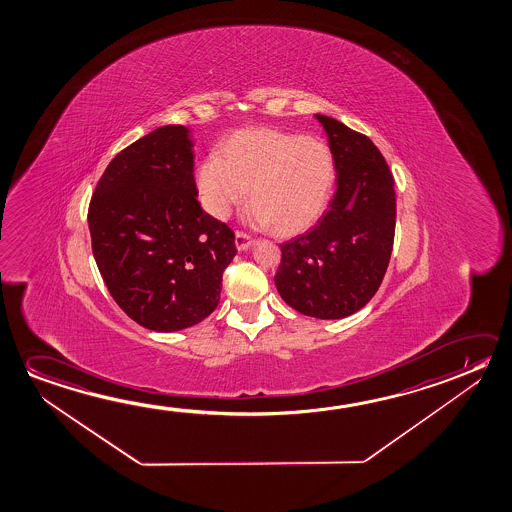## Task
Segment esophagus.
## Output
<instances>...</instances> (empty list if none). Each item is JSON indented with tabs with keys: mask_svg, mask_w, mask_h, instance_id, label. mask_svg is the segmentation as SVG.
Instances as JSON below:
<instances>
[{
	"mask_svg": "<svg viewBox=\"0 0 512 512\" xmlns=\"http://www.w3.org/2000/svg\"><path fill=\"white\" fill-rule=\"evenodd\" d=\"M254 244V240H252V236L245 235L242 231H238L235 235V245L238 251H247V249H251V245Z\"/></svg>",
	"mask_w": 512,
	"mask_h": 512,
	"instance_id": "34e87169",
	"label": "esophagus"
}]
</instances>
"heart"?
<instances>
[{"label":"heart","instance_id":"b5f03b06","mask_svg":"<svg viewBox=\"0 0 512 512\" xmlns=\"http://www.w3.org/2000/svg\"><path fill=\"white\" fill-rule=\"evenodd\" d=\"M334 185L336 160L325 140L274 128L235 131L195 171L199 201L211 217L228 219L249 190L252 219L279 235L315 226Z\"/></svg>","mask_w":512,"mask_h":512}]
</instances>
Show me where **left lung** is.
<instances>
[{"label": "left lung", "mask_w": 512, "mask_h": 512, "mask_svg": "<svg viewBox=\"0 0 512 512\" xmlns=\"http://www.w3.org/2000/svg\"><path fill=\"white\" fill-rule=\"evenodd\" d=\"M322 124L336 160V192L317 226L281 245L276 288L306 317L336 320L374 297L395 236V181L370 138L327 115Z\"/></svg>", "instance_id": "1"}]
</instances>
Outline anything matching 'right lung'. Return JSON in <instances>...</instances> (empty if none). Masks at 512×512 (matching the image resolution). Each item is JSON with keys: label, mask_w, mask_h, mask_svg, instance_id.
<instances>
[{"label": "right lung", "mask_w": 512, "mask_h": 512, "mask_svg": "<svg viewBox=\"0 0 512 512\" xmlns=\"http://www.w3.org/2000/svg\"><path fill=\"white\" fill-rule=\"evenodd\" d=\"M194 142L179 124L126 147L89 206L92 252L106 288L137 324L174 333L217 308L236 254L233 231L197 201Z\"/></svg>", "instance_id": "add662e5"}]
</instances>
